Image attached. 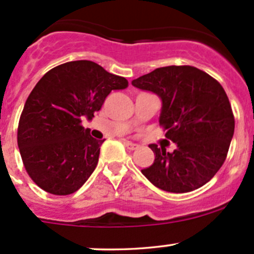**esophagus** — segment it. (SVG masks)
Instances as JSON below:
<instances>
[{"instance_id":"34e87169","label":"esophagus","mask_w":254,"mask_h":254,"mask_svg":"<svg viewBox=\"0 0 254 254\" xmlns=\"http://www.w3.org/2000/svg\"><path fill=\"white\" fill-rule=\"evenodd\" d=\"M125 145H126V148L129 149V150H135V149L139 148V145L138 144H134V143H132V142H128V140L125 142Z\"/></svg>"}]
</instances>
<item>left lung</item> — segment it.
<instances>
[{"label": "left lung", "instance_id": "obj_1", "mask_svg": "<svg viewBox=\"0 0 254 254\" xmlns=\"http://www.w3.org/2000/svg\"><path fill=\"white\" fill-rule=\"evenodd\" d=\"M160 96V126L176 143L174 153L150 144L154 164L142 174L166 192L186 193L210 181L223 166L235 130V117L220 83L193 66H167L132 80Z\"/></svg>", "mask_w": 254, "mask_h": 254}]
</instances>
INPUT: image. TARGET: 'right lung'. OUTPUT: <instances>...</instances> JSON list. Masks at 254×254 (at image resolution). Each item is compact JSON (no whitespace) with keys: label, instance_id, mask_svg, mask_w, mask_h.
<instances>
[{"label":"right lung","instance_id":"1","mask_svg":"<svg viewBox=\"0 0 254 254\" xmlns=\"http://www.w3.org/2000/svg\"><path fill=\"white\" fill-rule=\"evenodd\" d=\"M128 80L87 60L62 64L36 83L18 124L17 142L30 179L55 195L79 190L98 165L104 140L90 135L82 117L93 119L111 90Z\"/></svg>","mask_w":254,"mask_h":254}]
</instances>
